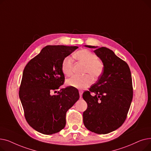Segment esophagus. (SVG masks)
<instances>
[{
  "label": "esophagus",
  "instance_id": "esophagus-1",
  "mask_svg": "<svg viewBox=\"0 0 151 151\" xmlns=\"http://www.w3.org/2000/svg\"><path fill=\"white\" fill-rule=\"evenodd\" d=\"M79 93H80V98L82 97V95H83V91H79Z\"/></svg>",
  "mask_w": 151,
  "mask_h": 151
}]
</instances>
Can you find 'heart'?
<instances>
[{
    "label": "heart",
    "instance_id": "1",
    "mask_svg": "<svg viewBox=\"0 0 151 151\" xmlns=\"http://www.w3.org/2000/svg\"><path fill=\"white\" fill-rule=\"evenodd\" d=\"M74 58L78 61L84 64V74H90L93 78L97 79L100 76L104 71V63L98 59L97 55L88 50H82L77 51L74 54ZM61 69L63 73L70 76L73 73V59L67 56L63 59ZM92 78L88 75L83 76L74 75L67 80L68 86L77 89H83L91 85Z\"/></svg>",
    "mask_w": 151,
    "mask_h": 151
}]
</instances>
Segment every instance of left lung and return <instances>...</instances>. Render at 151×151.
Wrapping results in <instances>:
<instances>
[{
    "instance_id": "1",
    "label": "left lung",
    "mask_w": 151,
    "mask_h": 151,
    "mask_svg": "<svg viewBox=\"0 0 151 151\" xmlns=\"http://www.w3.org/2000/svg\"><path fill=\"white\" fill-rule=\"evenodd\" d=\"M85 46L96 49L93 51L104 62V71L89 91L83 94L88 104L83 122L92 132L106 134L119 128L127 116L133 99L130 70L127 63L107 47Z\"/></svg>"
}]
</instances>
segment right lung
Masks as SVG:
<instances>
[{
  "instance_id": "obj_1",
  "label": "right lung",
  "mask_w": 151,
  "mask_h": 151,
  "mask_svg": "<svg viewBox=\"0 0 151 151\" xmlns=\"http://www.w3.org/2000/svg\"><path fill=\"white\" fill-rule=\"evenodd\" d=\"M77 48L47 45L24 69L19 96L27 123L40 133L52 134L64 128L67 111L80 98L78 90L71 86L51 94L64 83L63 59Z\"/></svg>"
}]
</instances>
